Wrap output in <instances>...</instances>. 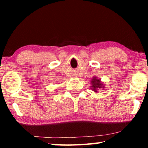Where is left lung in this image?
Segmentation results:
<instances>
[{
    "label": "left lung",
    "mask_w": 148,
    "mask_h": 148,
    "mask_svg": "<svg viewBox=\"0 0 148 148\" xmlns=\"http://www.w3.org/2000/svg\"><path fill=\"white\" fill-rule=\"evenodd\" d=\"M91 89L96 93H99V90L105 88V84L101 82V79L97 76H93L91 80Z\"/></svg>",
    "instance_id": "left-lung-1"
}]
</instances>
